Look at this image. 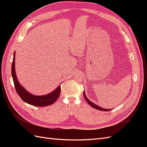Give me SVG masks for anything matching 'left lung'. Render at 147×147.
I'll return each mask as SVG.
<instances>
[{
	"instance_id": "8db88e82",
	"label": "left lung",
	"mask_w": 147,
	"mask_h": 147,
	"mask_svg": "<svg viewBox=\"0 0 147 147\" xmlns=\"http://www.w3.org/2000/svg\"><path fill=\"white\" fill-rule=\"evenodd\" d=\"M83 96H84V99H85V100H86V102L88 103V104L90 105L91 107H92V108L96 109L99 110H101V111H105V112H107V111L111 110V109H106L102 108V107H100L96 105L94 103H93V102H92L91 101H90V100H89V99L87 98V97H86V94H85V93H84V91H83Z\"/></svg>"
}]
</instances>
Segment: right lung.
<instances>
[{"label": "right lung", "instance_id": "obj_1", "mask_svg": "<svg viewBox=\"0 0 147 147\" xmlns=\"http://www.w3.org/2000/svg\"><path fill=\"white\" fill-rule=\"evenodd\" d=\"M15 52L13 54V59L11 65V75L16 91L21 99L30 105L37 107L48 106L54 103L59 96L61 92V86L59 85L57 86V88L51 92L43 96H35L29 92L20 83L18 79L16 77L15 72Z\"/></svg>", "mask_w": 147, "mask_h": 147}]
</instances>
